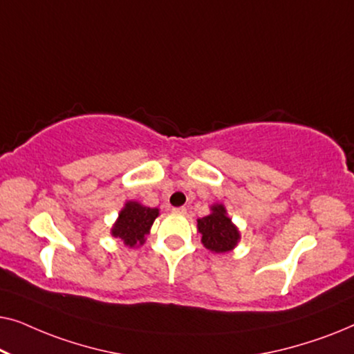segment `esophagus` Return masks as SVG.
Segmentation results:
<instances>
[{
  "label": "esophagus",
  "instance_id": "1",
  "mask_svg": "<svg viewBox=\"0 0 354 354\" xmlns=\"http://www.w3.org/2000/svg\"><path fill=\"white\" fill-rule=\"evenodd\" d=\"M174 212H177V214H187V207L185 206H180V207H174Z\"/></svg>",
  "mask_w": 354,
  "mask_h": 354
}]
</instances>
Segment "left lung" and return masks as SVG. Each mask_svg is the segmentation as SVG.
I'll use <instances>...</instances> for the list:
<instances>
[{"label":"left lung","mask_w":354,"mask_h":354,"mask_svg":"<svg viewBox=\"0 0 354 354\" xmlns=\"http://www.w3.org/2000/svg\"><path fill=\"white\" fill-rule=\"evenodd\" d=\"M198 232L201 243L214 253L232 251L240 240V232L227 216L224 205H212L211 214L198 219Z\"/></svg>","instance_id":"left-lung-1"}]
</instances>
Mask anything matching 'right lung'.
<instances>
[{"instance_id":"obj_1","label":"right lung","mask_w":354,"mask_h":354,"mask_svg":"<svg viewBox=\"0 0 354 354\" xmlns=\"http://www.w3.org/2000/svg\"><path fill=\"white\" fill-rule=\"evenodd\" d=\"M159 216L158 207H148L137 201H127L119 212L118 221L111 229L115 239H120L124 245L140 246L145 243V236L149 234L153 222Z\"/></svg>"}]
</instances>
